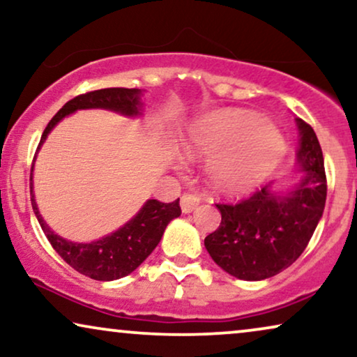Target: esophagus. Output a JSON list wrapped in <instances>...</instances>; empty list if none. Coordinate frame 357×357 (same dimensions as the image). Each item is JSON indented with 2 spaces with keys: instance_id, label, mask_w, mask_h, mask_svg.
<instances>
[{
  "instance_id": "esophagus-1",
  "label": "esophagus",
  "mask_w": 357,
  "mask_h": 357,
  "mask_svg": "<svg viewBox=\"0 0 357 357\" xmlns=\"http://www.w3.org/2000/svg\"><path fill=\"white\" fill-rule=\"evenodd\" d=\"M199 202H202V195L198 192H187L182 195V198H180V206H182V211L185 214H188L198 206Z\"/></svg>"
}]
</instances>
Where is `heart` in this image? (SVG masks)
<instances>
[{"label": "heart", "mask_w": 357, "mask_h": 357, "mask_svg": "<svg viewBox=\"0 0 357 357\" xmlns=\"http://www.w3.org/2000/svg\"><path fill=\"white\" fill-rule=\"evenodd\" d=\"M192 155L211 154L209 174L218 187L242 192L257 187L284 155V138L275 125L238 110H221L198 120L183 138Z\"/></svg>", "instance_id": "b5f03b06"}]
</instances>
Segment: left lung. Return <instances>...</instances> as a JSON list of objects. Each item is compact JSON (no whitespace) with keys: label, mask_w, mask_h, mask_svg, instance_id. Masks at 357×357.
Masks as SVG:
<instances>
[{"label":"left lung","mask_w":357,"mask_h":357,"mask_svg":"<svg viewBox=\"0 0 357 357\" xmlns=\"http://www.w3.org/2000/svg\"><path fill=\"white\" fill-rule=\"evenodd\" d=\"M299 130L297 183L281 192L268 183L237 204H216L221 224L204 238L218 266L245 281H261L291 266L305 250L326 199L324 154L315 131L296 119Z\"/></svg>","instance_id":"obj_1"}]
</instances>
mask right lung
<instances>
[{"mask_svg":"<svg viewBox=\"0 0 357 357\" xmlns=\"http://www.w3.org/2000/svg\"><path fill=\"white\" fill-rule=\"evenodd\" d=\"M143 91L141 89H125V87H109L87 92L77 96L61 107L60 112L53 116L50 123L43 131L40 146L45 143L50 131L65 119L77 110L87 109H104L125 115L128 119L143 115V102H141ZM37 149V151H38ZM36 162V160H33ZM33 165L31 170V202L36 218L40 224L43 234L48 242L55 248V252L65 260L71 268L79 271L81 275L89 276L97 281H114L128 276L133 273L146 258H148L158 243L162 238V234L167 224L172 219L178 218L180 211L178 199L172 203H160L158 199H148L143 208L136 213V216L130 219L115 232L109 236L97 238L94 242H71L55 234L50 226L43 221L38 211L36 195H33L32 182Z\"/></svg>","mask_w":357,"mask_h":357,"instance_id":"add662e5","label":"right lung"}]
</instances>
